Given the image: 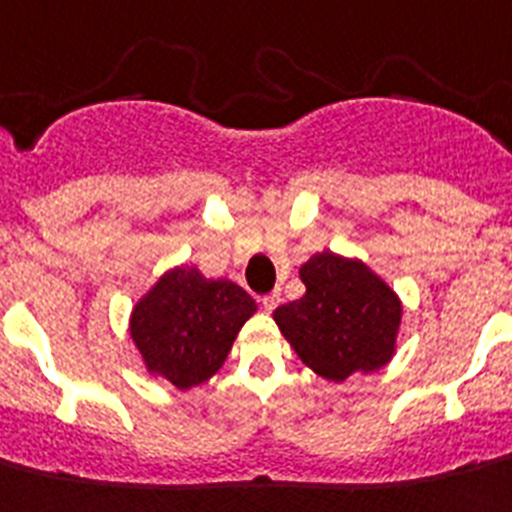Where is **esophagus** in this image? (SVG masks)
<instances>
[{
    "mask_svg": "<svg viewBox=\"0 0 512 512\" xmlns=\"http://www.w3.org/2000/svg\"><path fill=\"white\" fill-rule=\"evenodd\" d=\"M260 304H262V309H265V311H273L275 306L281 304V293L273 291V293H268V296H262Z\"/></svg>",
    "mask_w": 512,
    "mask_h": 512,
    "instance_id": "esophagus-1",
    "label": "esophagus"
}]
</instances>
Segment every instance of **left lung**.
Returning a JSON list of instances; mask_svg holds the SVG:
<instances>
[{
	"label": "left lung",
	"instance_id": "8db88e82",
	"mask_svg": "<svg viewBox=\"0 0 512 512\" xmlns=\"http://www.w3.org/2000/svg\"><path fill=\"white\" fill-rule=\"evenodd\" d=\"M299 278L306 293L273 319L304 366L340 384L394 358L402 299L366 262L324 250L301 265Z\"/></svg>",
	"mask_w": 512,
	"mask_h": 512
}]
</instances>
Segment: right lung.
Listing matches in <instances>:
<instances>
[{
  "mask_svg": "<svg viewBox=\"0 0 512 512\" xmlns=\"http://www.w3.org/2000/svg\"><path fill=\"white\" fill-rule=\"evenodd\" d=\"M255 311V299L234 281L175 265L133 304L128 332L149 376L188 391L224 366Z\"/></svg>",
  "mask_w": 512,
  "mask_h": 512,
  "instance_id": "right-lung-1",
  "label": "right lung"
}]
</instances>
